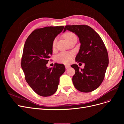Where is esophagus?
Here are the masks:
<instances>
[{"label": "esophagus", "mask_w": 124, "mask_h": 124, "mask_svg": "<svg viewBox=\"0 0 124 124\" xmlns=\"http://www.w3.org/2000/svg\"><path fill=\"white\" fill-rule=\"evenodd\" d=\"M70 66H69V65H65V68H66V69H68L69 68H70Z\"/></svg>", "instance_id": "34e87169"}]
</instances>
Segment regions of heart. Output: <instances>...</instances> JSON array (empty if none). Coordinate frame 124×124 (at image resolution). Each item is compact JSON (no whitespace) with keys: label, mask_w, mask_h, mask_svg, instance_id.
<instances>
[{"label":"heart","mask_w":124,"mask_h":124,"mask_svg":"<svg viewBox=\"0 0 124 124\" xmlns=\"http://www.w3.org/2000/svg\"><path fill=\"white\" fill-rule=\"evenodd\" d=\"M76 37V36L75 35L74 33L72 32H67L63 35V37L67 40L69 43L71 40ZM56 42H57V40L55 38L54 39L53 43H52V46H53V47L55 46ZM73 56V54L72 53L63 52H62L57 56L56 59H57V61L58 62L65 63V64H68V63H69L72 62Z\"/></svg>","instance_id":"obj_1"}]
</instances>
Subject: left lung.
Segmentation results:
<instances>
[{"mask_svg":"<svg viewBox=\"0 0 124 124\" xmlns=\"http://www.w3.org/2000/svg\"><path fill=\"white\" fill-rule=\"evenodd\" d=\"M66 30L74 32L79 38L81 46L76 61L85 64L81 69L76 64L71 66L76 71L72 77L73 85L81 92H91L104 79L108 65L107 48L100 36L87 25H66L63 32Z\"/></svg>","mask_w":124,"mask_h":124,"instance_id":"obj_1","label":"left lung"}]
</instances>
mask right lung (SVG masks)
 Returning a JSON list of instances; mask_svg holds the SVG:
<instances>
[{"mask_svg": "<svg viewBox=\"0 0 124 124\" xmlns=\"http://www.w3.org/2000/svg\"><path fill=\"white\" fill-rule=\"evenodd\" d=\"M63 28L61 26L37 29L24 44L22 68L30 87L41 96L54 94L58 88L59 78L65 71V66L60 63H56L53 68L46 67L53 52V41Z\"/></svg>", "mask_w": 124, "mask_h": 124, "instance_id": "obj_1", "label": "right lung"}]
</instances>
